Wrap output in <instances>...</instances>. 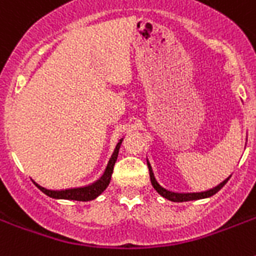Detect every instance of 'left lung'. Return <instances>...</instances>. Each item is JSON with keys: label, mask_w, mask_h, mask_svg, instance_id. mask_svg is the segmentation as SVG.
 Here are the masks:
<instances>
[{"label": "left lung", "mask_w": 256, "mask_h": 256, "mask_svg": "<svg viewBox=\"0 0 256 256\" xmlns=\"http://www.w3.org/2000/svg\"><path fill=\"white\" fill-rule=\"evenodd\" d=\"M148 171H150V179H152V187L158 191V194L162 195L164 198L168 199L171 202H187V200H196V199H204V198H208V196H212L214 194H216L220 188H222L224 184L227 183V180L230 179V176L227 179H224L222 183H219L216 187H212L210 190L207 191H202V192H175V191H171L168 190V188H164V186H160V182L156 180V176H154V172H152V164L148 160Z\"/></svg>", "instance_id": "1"}]
</instances>
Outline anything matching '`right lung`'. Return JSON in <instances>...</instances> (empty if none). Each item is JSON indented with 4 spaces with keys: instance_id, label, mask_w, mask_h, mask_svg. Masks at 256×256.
<instances>
[{
    "instance_id": "right-lung-1",
    "label": "right lung",
    "mask_w": 256,
    "mask_h": 256,
    "mask_svg": "<svg viewBox=\"0 0 256 256\" xmlns=\"http://www.w3.org/2000/svg\"><path fill=\"white\" fill-rule=\"evenodd\" d=\"M122 140H120V142L116 144V150L112 152V158L108 160V166H106V170L102 174L98 180H96L92 184L84 187H74V188H65V190H49V188H45V187L40 186L38 183L34 182V184L42 191L45 192L48 196L54 199H70V200H80V202H88V200H92L96 199L98 195H100L106 190V187L108 186L110 183V179H112V170H114V164H116V160L118 158V152H120V144H122Z\"/></svg>"
}]
</instances>
